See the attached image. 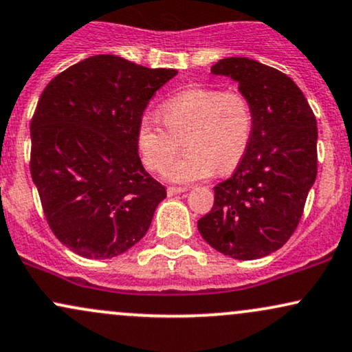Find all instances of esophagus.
<instances>
[{
	"instance_id": "obj_1",
	"label": "esophagus",
	"mask_w": 352,
	"mask_h": 352,
	"mask_svg": "<svg viewBox=\"0 0 352 352\" xmlns=\"http://www.w3.org/2000/svg\"><path fill=\"white\" fill-rule=\"evenodd\" d=\"M187 192V187H168L167 188V195L168 197H173V195H179Z\"/></svg>"
}]
</instances>
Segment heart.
<instances>
[{"label":"heart","mask_w":352,"mask_h":352,"mask_svg":"<svg viewBox=\"0 0 352 352\" xmlns=\"http://www.w3.org/2000/svg\"><path fill=\"white\" fill-rule=\"evenodd\" d=\"M162 120L144 114L138 126V147L152 172H162L186 138L188 152L167 169L179 184L201 180L214 170L234 168L252 138L251 100L239 90L188 88L162 104Z\"/></svg>","instance_id":"obj_1"}]
</instances>
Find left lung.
Wrapping results in <instances>:
<instances>
[{"instance_id":"1","label":"left lung","mask_w":352,"mask_h":352,"mask_svg":"<svg viewBox=\"0 0 352 352\" xmlns=\"http://www.w3.org/2000/svg\"><path fill=\"white\" fill-rule=\"evenodd\" d=\"M239 83L252 104L248 152L228 180L214 187L210 213L198 219L201 238L232 259L252 261L280 249L297 230L318 170V128L294 80L248 57L211 67Z\"/></svg>"}]
</instances>
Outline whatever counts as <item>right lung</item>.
I'll return each mask as SVG.
<instances>
[{
	"mask_svg": "<svg viewBox=\"0 0 352 352\" xmlns=\"http://www.w3.org/2000/svg\"><path fill=\"white\" fill-rule=\"evenodd\" d=\"M177 75L116 55H93L50 80L31 121V175L55 238L88 259H109L144 238L167 197L144 170L138 126Z\"/></svg>",
	"mask_w": 352,
	"mask_h": 352,
	"instance_id": "1",
	"label": "right lung"
}]
</instances>
